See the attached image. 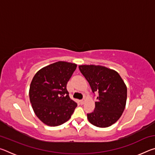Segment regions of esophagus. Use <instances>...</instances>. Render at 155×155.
<instances>
[{
    "mask_svg": "<svg viewBox=\"0 0 155 155\" xmlns=\"http://www.w3.org/2000/svg\"><path fill=\"white\" fill-rule=\"evenodd\" d=\"M84 103H85V100H81V101H80V104H83Z\"/></svg>",
    "mask_w": 155,
    "mask_h": 155,
    "instance_id": "esophagus-1",
    "label": "esophagus"
}]
</instances>
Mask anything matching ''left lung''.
Segmentation results:
<instances>
[{
  "instance_id": "obj_1",
  "label": "left lung",
  "mask_w": 155,
  "mask_h": 155,
  "mask_svg": "<svg viewBox=\"0 0 155 155\" xmlns=\"http://www.w3.org/2000/svg\"><path fill=\"white\" fill-rule=\"evenodd\" d=\"M78 68L93 93H98L94 110L87 114L89 122L98 127H110L125 109L127 88L124 82L116 71L106 67L83 65Z\"/></svg>"
}]
</instances>
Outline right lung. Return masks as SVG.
<instances>
[{"label": "right lung", "instance_id": "1", "mask_svg": "<svg viewBox=\"0 0 155 155\" xmlns=\"http://www.w3.org/2000/svg\"><path fill=\"white\" fill-rule=\"evenodd\" d=\"M76 68L75 64L58 61L41 68L34 76L30 85V101L35 115L46 125L64 124L77 107L66 88Z\"/></svg>", "mask_w": 155, "mask_h": 155}]
</instances>
